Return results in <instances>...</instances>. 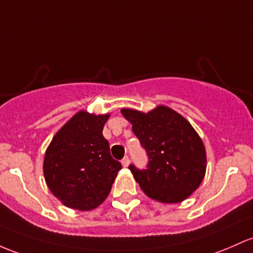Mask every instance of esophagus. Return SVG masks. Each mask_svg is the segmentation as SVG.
<instances>
[{"instance_id": "1", "label": "esophagus", "mask_w": 253, "mask_h": 253, "mask_svg": "<svg viewBox=\"0 0 253 253\" xmlns=\"http://www.w3.org/2000/svg\"><path fill=\"white\" fill-rule=\"evenodd\" d=\"M121 163H122V166H124V167H128V165H129V158H128V156H125L124 158H122Z\"/></svg>"}]
</instances>
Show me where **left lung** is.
Segmentation results:
<instances>
[{"mask_svg":"<svg viewBox=\"0 0 253 253\" xmlns=\"http://www.w3.org/2000/svg\"><path fill=\"white\" fill-rule=\"evenodd\" d=\"M121 113L149 157L146 169L128 167L143 192L162 203L188 198L203 181L207 169L204 144L190 122L165 105L146 114L134 109Z\"/></svg>","mask_w":253,"mask_h":253,"instance_id":"1","label":"left lung"}]
</instances>
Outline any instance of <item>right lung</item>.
Returning <instances> with one entry per match:
<instances>
[{"mask_svg":"<svg viewBox=\"0 0 253 253\" xmlns=\"http://www.w3.org/2000/svg\"><path fill=\"white\" fill-rule=\"evenodd\" d=\"M109 114L77 113L52 138L43 170L51 193L72 209L92 210L112 190L121 163L102 134Z\"/></svg>","mask_w":253,"mask_h":253,"instance_id":"obj_1","label":"right lung"}]
</instances>
